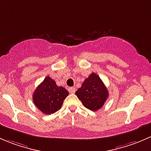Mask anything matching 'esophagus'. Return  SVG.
<instances>
[{
  "mask_svg": "<svg viewBox=\"0 0 151 151\" xmlns=\"http://www.w3.org/2000/svg\"><path fill=\"white\" fill-rule=\"evenodd\" d=\"M68 91H69L70 93H75L76 89L74 87H69L68 88Z\"/></svg>",
  "mask_w": 151,
  "mask_h": 151,
  "instance_id": "1",
  "label": "esophagus"
}]
</instances>
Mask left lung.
I'll use <instances>...</instances> for the list:
<instances>
[{
	"instance_id": "obj_1",
	"label": "left lung",
	"mask_w": 151,
	"mask_h": 151,
	"mask_svg": "<svg viewBox=\"0 0 151 151\" xmlns=\"http://www.w3.org/2000/svg\"><path fill=\"white\" fill-rule=\"evenodd\" d=\"M84 107L92 111L100 109L108 99V91L98 75L92 73L76 91Z\"/></svg>"
}]
</instances>
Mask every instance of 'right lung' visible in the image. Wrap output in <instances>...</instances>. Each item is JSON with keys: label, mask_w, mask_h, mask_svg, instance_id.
Segmentation results:
<instances>
[{"label": "right lung", "mask_w": 151, "mask_h": 151, "mask_svg": "<svg viewBox=\"0 0 151 151\" xmlns=\"http://www.w3.org/2000/svg\"><path fill=\"white\" fill-rule=\"evenodd\" d=\"M69 92L63 86H58L56 82L47 76L36 88L32 95L35 106L43 113L50 115L62 108Z\"/></svg>", "instance_id": "obj_1"}]
</instances>
